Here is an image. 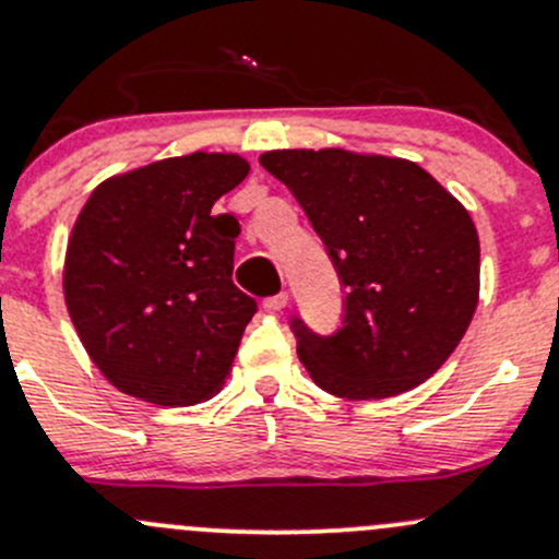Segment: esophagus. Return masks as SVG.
<instances>
[{"label": "esophagus", "mask_w": 559, "mask_h": 559, "mask_svg": "<svg viewBox=\"0 0 559 559\" xmlns=\"http://www.w3.org/2000/svg\"><path fill=\"white\" fill-rule=\"evenodd\" d=\"M286 305H289V292H278V295L262 299V308L267 310V313H278V310H284Z\"/></svg>", "instance_id": "obj_1"}]
</instances>
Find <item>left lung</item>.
<instances>
[{
  "label": "left lung",
  "instance_id": "8db88e82",
  "mask_svg": "<svg viewBox=\"0 0 559 559\" xmlns=\"http://www.w3.org/2000/svg\"><path fill=\"white\" fill-rule=\"evenodd\" d=\"M260 163L302 205L345 289L337 332L289 321L313 383L340 399H385L431 378L477 310L468 211L399 157L278 150Z\"/></svg>",
  "mask_w": 559,
  "mask_h": 559
}]
</instances>
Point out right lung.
Returning <instances> with one entry per match:
<instances>
[{
    "label": "right lung",
    "mask_w": 559,
    "mask_h": 559,
    "mask_svg": "<svg viewBox=\"0 0 559 559\" xmlns=\"http://www.w3.org/2000/svg\"><path fill=\"white\" fill-rule=\"evenodd\" d=\"M249 174L195 152L104 181L80 211L63 295L93 364L122 393L190 407L219 391L257 299L233 284V214H211Z\"/></svg>",
    "instance_id": "1"
}]
</instances>
